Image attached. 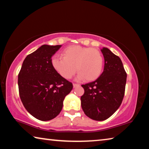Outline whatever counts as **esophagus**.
Here are the masks:
<instances>
[{
	"label": "esophagus",
	"mask_w": 149,
	"mask_h": 149,
	"mask_svg": "<svg viewBox=\"0 0 149 149\" xmlns=\"http://www.w3.org/2000/svg\"><path fill=\"white\" fill-rule=\"evenodd\" d=\"M79 84H73V86H74V87H79Z\"/></svg>",
	"instance_id": "obj_1"
}]
</instances>
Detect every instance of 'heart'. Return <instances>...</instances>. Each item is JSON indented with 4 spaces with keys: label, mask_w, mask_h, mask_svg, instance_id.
<instances>
[{
    "label": "heart",
    "mask_w": 149,
    "mask_h": 149,
    "mask_svg": "<svg viewBox=\"0 0 149 149\" xmlns=\"http://www.w3.org/2000/svg\"><path fill=\"white\" fill-rule=\"evenodd\" d=\"M62 57L54 56L52 65L58 74L65 79H70L76 72L78 79L87 81L97 79L101 74L104 59L99 50L79 45H72L62 52Z\"/></svg>",
    "instance_id": "b5f03b06"
}]
</instances>
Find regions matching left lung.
Here are the masks:
<instances>
[{"instance_id":"left-lung-1","label":"left lung","mask_w":149,"mask_h":149,"mask_svg":"<svg viewBox=\"0 0 149 149\" xmlns=\"http://www.w3.org/2000/svg\"><path fill=\"white\" fill-rule=\"evenodd\" d=\"M101 52L104 58V71L95 81L82 85L81 97L85 115L97 121L110 118L120 107L124 97L127 74L119 56L107 48Z\"/></svg>"}]
</instances>
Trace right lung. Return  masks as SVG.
I'll return each instance as SVG.
<instances>
[{
	"label": "right lung",
	"mask_w": 149,
	"mask_h": 149,
	"mask_svg": "<svg viewBox=\"0 0 149 149\" xmlns=\"http://www.w3.org/2000/svg\"><path fill=\"white\" fill-rule=\"evenodd\" d=\"M61 45H44L28 54L18 74L19 97L30 114L41 121H49L61 112L63 100L73 85L55 71L52 56Z\"/></svg>",
	"instance_id": "right-lung-1"
}]
</instances>
